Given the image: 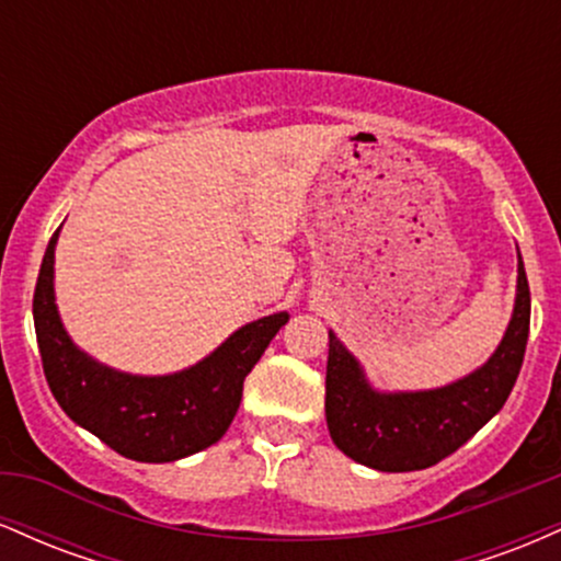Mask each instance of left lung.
<instances>
[{
  "label": "left lung",
  "mask_w": 561,
  "mask_h": 561,
  "mask_svg": "<svg viewBox=\"0 0 561 561\" xmlns=\"http://www.w3.org/2000/svg\"><path fill=\"white\" fill-rule=\"evenodd\" d=\"M530 332V287L517 263V298L504 340L480 369L446 388L379 392L337 334L327 358V427L334 446L379 472L427 469L454 454L506 403L523 369Z\"/></svg>",
  "instance_id": "obj_1"
}]
</instances>
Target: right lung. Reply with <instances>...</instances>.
Masks as SVG:
<instances>
[{
    "label": "right lung",
    "mask_w": 561,
    "mask_h": 561,
    "mask_svg": "<svg viewBox=\"0 0 561 561\" xmlns=\"http://www.w3.org/2000/svg\"><path fill=\"white\" fill-rule=\"evenodd\" d=\"M47 244L34 289V327L44 377L60 409L121 456L147 465L214 446L242 401V382L289 313L250 321L190 369L139 377L94 362L62 327L55 306V244Z\"/></svg>",
    "instance_id": "obj_1"
}]
</instances>
